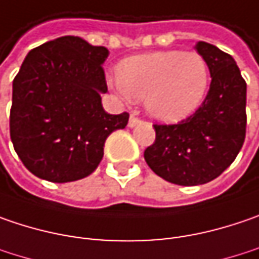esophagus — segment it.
<instances>
[{"instance_id": "34e87169", "label": "esophagus", "mask_w": 259, "mask_h": 259, "mask_svg": "<svg viewBox=\"0 0 259 259\" xmlns=\"http://www.w3.org/2000/svg\"><path fill=\"white\" fill-rule=\"evenodd\" d=\"M138 124H141V118H138L136 115H130L129 127H135V126H138Z\"/></svg>"}]
</instances>
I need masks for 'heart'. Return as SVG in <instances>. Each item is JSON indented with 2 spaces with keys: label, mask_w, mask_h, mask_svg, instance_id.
Here are the masks:
<instances>
[{
  "label": "heart",
  "mask_w": 259,
  "mask_h": 259,
  "mask_svg": "<svg viewBox=\"0 0 259 259\" xmlns=\"http://www.w3.org/2000/svg\"><path fill=\"white\" fill-rule=\"evenodd\" d=\"M209 83V69L202 55L158 51L124 60L111 84L123 98L145 99L151 117L175 123L202 104Z\"/></svg>",
  "instance_id": "obj_1"
}]
</instances>
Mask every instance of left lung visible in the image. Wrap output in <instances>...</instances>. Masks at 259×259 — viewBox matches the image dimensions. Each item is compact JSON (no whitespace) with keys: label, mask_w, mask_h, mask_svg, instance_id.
<instances>
[{"label":"left lung","mask_w":259,"mask_h":259,"mask_svg":"<svg viewBox=\"0 0 259 259\" xmlns=\"http://www.w3.org/2000/svg\"><path fill=\"white\" fill-rule=\"evenodd\" d=\"M195 48L211 74L205 99L176 124H154L155 142L144 152L155 175L180 186L219 177L235 161L246 135V82L233 57L202 40Z\"/></svg>","instance_id":"left-lung-1"}]
</instances>
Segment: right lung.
<instances>
[{
    "label": "right lung",
    "mask_w": 259,
    "mask_h": 259,
    "mask_svg": "<svg viewBox=\"0 0 259 259\" xmlns=\"http://www.w3.org/2000/svg\"><path fill=\"white\" fill-rule=\"evenodd\" d=\"M105 47L61 36L33 48L13 80L10 136L24 167L39 179L67 183L94 173L105 139L129 114H108Z\"/></svg>",
    "instance_id": "add662e5"
}]
</instances>
